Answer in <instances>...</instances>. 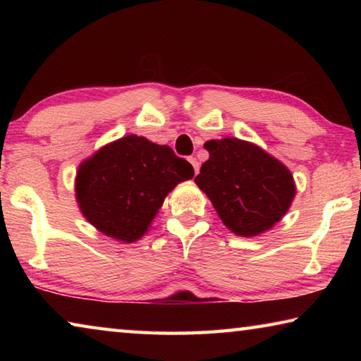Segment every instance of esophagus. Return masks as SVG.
I'll return each instance as SVG.
<instances>
[{
    "label": "esophagus",
    "mask_w": 361,
    "mask_h": 361,
    "mask_svg": "<svg viewBox=\"0 0 361 361\" xmlns=\"http://www.w3.org/2000/svg\"><path fill=\"white\" fill-rule=\"evenodd\" d=\"M188 161L191 162V166L194 167V173L197 175V172H199V162H197V159H195V157H188Z\"/></svg>",
    "instance_id": "obj_1"
}]
</instances>
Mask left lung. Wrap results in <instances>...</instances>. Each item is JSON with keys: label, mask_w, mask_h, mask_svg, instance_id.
Segmentation results:
<instances>
[{"label": "left lung", "mask_w": 361, "mask_h": 361, "mask_svg": "<svg viewBox=\"0 0 361 361\" xmlns=\"http://www.w3.org/2000/svg\"><path fill=\"white\" fill-rule=\"evenodd\" d=\"M204 148L210 157L194 181L209 195L226 228L253 237L283 218L296 186L282 162L239 138L210 140Z\"/></svg>", "instance_id": "left-lung-1"}]
</instances>
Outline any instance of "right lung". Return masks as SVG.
I'll list each match as a JSON object with an SVG mask.
<instances>
[{
  "mask_svg": "<svg viewBox=\"0 0 361 361\" xmlns=\"http://www.w3.org/2000/svg\"><path fill=\"white\" fill-rule=\"evenodd\" d=\"M194 169L167 145L127 135L85 159L76 175V200L82 215L116 240L132 243L145 235L166 195Z\"/></svg>",
  "mask_w": 361,
  "mask_h": 361,
  "instance_id": "add662e5",
  "label": "right lung"
}]
</instances>
